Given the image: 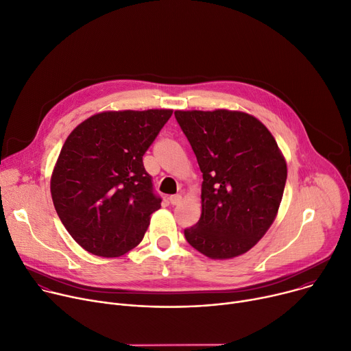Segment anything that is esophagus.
Masks as SVG:
<instances>
[{
	"label": "esophagus",
	"instance_id": "obj_1",
	"mask_svg": "<svg viewBox=\"0 0 351 351\" xmlns=\"http://www.w3.org/2000/svg\"><path fill=\"white\" fill-rule=\"evenodd\" d=\"M180 202H182V196H180V195H173V196L169 197V203L173 204V206L180 204Z\"/></svg>",
	"mask_w": 351,
	"mask_h": 351
}]
</instances>
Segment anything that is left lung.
Segmentation results:
<instances>
[{
	"mask_svg": "<svg viewBox=\"0 0 351 351\" xmlns=\"http://www.w3.org/2000/svg\"><path fill=\"white\" fill-rule=\"evenodd\" d=\"M175 117L203 173L202 216L184 237L208 258H234L274 223L287 160L268 128L251 114L176 110Z\"/></svg>",
	"mask_w": 351,
	"mask_h": 351,
	"instance_id": "obj_1",
	"label": "left lung"
}]
</instances>
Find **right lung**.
Here are the masks:
<instances>
[{
  "mask_svg": "<svg viewBox=\"0 0 351 351\" xmlns=\"http://www.w3.org/2000/svg\"><path fill=\"white\" fill-rule=\"evenodd\" d=\"M172 112L103 111L66 138L51 193L64 228L86 251L112 258L143 241L160 207L143 156Z\"/></svg>",
  "mask_w": 351,
  "mask_h": 351,
  "instance_id": "add662e5",
  "label": "right lung"
}]
</instances>
